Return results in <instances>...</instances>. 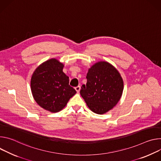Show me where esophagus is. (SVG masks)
Returning <instances> with one entry per match:
<instances>
[{"label": "esophagus", "mask_w": 161, "mask_h": 161, "mask_svg": "<svg viewBox=\"0 0 161 161\" xmlns=\"http://www.w3.org/2000/svg\"><path fill=\"white\" fill-rule=\"evenodd\" d=\"M75 90H76L77 92H79L80 91V86H76V87H75Z\"/></svg>", "instance_id": "34e87169"}]
</instances>
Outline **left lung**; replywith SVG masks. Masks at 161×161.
<instances>
[{"label": "left lung", "mask_w": 161, "mask_h": 161, "mask_svg": "<svg viewBox=\"0 0 161 161\" xmlns=\"http://www.w3.org/2000/svg\"><path fill=\"white\" fill-rule=\"evenodd\" d=\"M86 85L80 92L88 108L102 114L113 108L123 90V79L118 70L108 62L101 61L89 69Z\"/></svg>", "instance_id": "1"}]
</instances>
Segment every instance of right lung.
<instances>
[{
  "label": "right lung",
  "mask_w": 161,
  "mask_h": 161,
  "mask_svg": "<svg viewBox=\"0 0 161 161\" xmlns=\"http://www.w3.org/2000/svg\"><path fill=\"white\" fill-rule=\"evenodd\" d=\"M64 65L56 59L40 65L32 74L31 87L37 103L52 113L59 112L75 93L69 85V77L63 72Z\"/></svg>",
  "instance_id": "1"
}]
</instances>
